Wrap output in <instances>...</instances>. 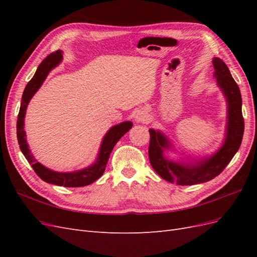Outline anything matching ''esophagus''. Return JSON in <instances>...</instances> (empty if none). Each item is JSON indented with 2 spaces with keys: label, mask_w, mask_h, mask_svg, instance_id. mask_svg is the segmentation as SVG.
Masks as SVG:
<instances>
[{
  "label": "esophagus",
  "mask_w": 257,
  "mask_h": 257,
  "mask_svg": "<svg viewBox=\"0 0 257 257\" xmlns=\"http://www.w3.org/2000/svg\"><path fill=\"white\" fill-rule=\"evenodd\" d=\"M135 121L137 122H146L148 120V112L145 109H141V110H137L135 112Z\"/></svg>",
  "instance_id": "obj_1"
}]
</instances>
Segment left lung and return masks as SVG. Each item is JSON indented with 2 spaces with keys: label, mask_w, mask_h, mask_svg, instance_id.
<instances>
[{
  "label": "left lung",
  "mask_w": 257,
  "mask_h": 257,
  "mask_svg": "<svg viewBox=\"0 0 257 257\" xmlns=\"http://www.w3.org/2000/svg\"><path fill=\"white\" fill-rule=\"evenodd\" d=\"M212 64L217 84L226 96L228 105L227 134L221 149L211 158L201 161L196 165L179 164L165 159L163 155L164 149L170 148L168 139L160 132L149 130V160L151 166L163 179L169 182H175L178 185H193L212 180L228 165L242 142L244 120L239 87L223 60L214 58Z\"/></svg>",
  "instance_id": "8db88e82"
}]
</instances>
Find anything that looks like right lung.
I'll return each instance as SVG.
<instances>
[{"label": "right lung", "instance_id": "obj_1", "mask_svg": "<svg viewBox=\"0 0 257 257\" xmlns=\"http://www.w3.org/2000/svg\"><path fill=\"white\" fill-rule=\"evenodd\" d=\"M61 60H62V52L60 50L50 53L48 57H46L43 60L40 66L37 67L33 78L28 82L25 91H23L20 110L18 113L17 138H18V144H19L21 152L23 153V155H25L26 159L31 164V166H32L36 175L40 177L42 180L51 184L66 186V188H79V186H84V185H89L93 183L104 174L105 167L107 165L108 159H109V155L113 149V147L120 141V138L132 128L133 123L130 121L122 122L108 131L103 139L102 146H100L96 162L93 165L89 166L88 168L78 170V172H74V173H57V172H52L51 169L46 168L41 164V163H38L34 159L31 151L29 150V146L27 144V139H26V132L23 130V125H25L26 110H27L30 99L32 98V96L35 94L36 91L41 88V85L43 84L44 80L46 79V77H47L49 72L54 66L60 63Z\"/></svg>", "mask_w": 257, "mask_h": 257}]
</instances>
